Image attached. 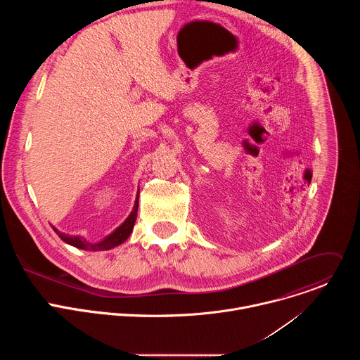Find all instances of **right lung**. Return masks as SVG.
Listing matches in <instances>:
<instances>
[{
	"instance_id": "right-lung-1",
	"label": "right lung",
	"mask_w": 360,
	"mask_h": 360,
	"mask_svg": "<svg viewBox=\"0 0 360 360\" xmlns=\"http://www.w3.org/2000/svg\"><path fill=\"white\" fill-rule=\"evenodd\" d=\"M138 198H139V191L136 193V199H135V205H134V210L132 212L129 214V217L125 219V222L122 225H120L111 235L105 236L102 240L99 242H95V243H91L88 242L85 238L82 236H71V235H67V233H63L60 232L57 228L53 226V229L57 232V235L68 245L71 246H75L78 249H84V250H108V249H112L121 243H124L132 229H134V225H135V221H136V212H138Z\"/></svg>"
}]
</instances>
